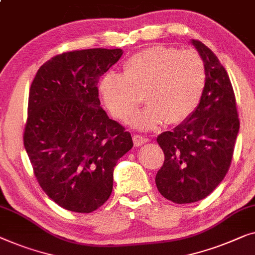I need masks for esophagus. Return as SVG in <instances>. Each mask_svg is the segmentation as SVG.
<instances>
[{
	"label": "esophagus",
	"mask_w": 255,
	"mask_h": 255,
	"mask_svg": "<svg viewBox=\"0 0 255 255\" xmlns=\"http://www.w3.org/2000/svg\"><path fill=\"white\" fill-rule=\"evenodd\" d=\"M132 141H134V144L136 146H139V145L144 144V143L148 142L149 139L146 137H143L142 135H134L132 136Z\"/></svg>",
	"instance_id": "obj_1"
}]
</instances>
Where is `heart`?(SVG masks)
I'll return each instance as SVG.
<instances>
[{
	"label": "heart",
	"instance_id": "1",
	"mask_svg": "<svg viewBox=\"0 0 255 255\" xmlns=\"http://www.w3.org/2000/svg\"><path fill=\"white\" fill-rule=\"evenodd\" d=\"M206 87V64L199 53L155 45L125 61L124 74L107 71L98 89L107 110L124 123L137 110L143 93L148 105L131 124L138 129H150L163 121L179 125L191 118Z\"/></svg>",
	"mask_w": 255,
	"mask_h": 255
}]
</instances>
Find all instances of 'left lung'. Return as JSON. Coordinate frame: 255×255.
Returning a JSON list of instances; mask_svg holds the SVG:
<instances>
[{"label":"left lung","instance_id":"left-lung-1","mask_svg":"<svg viewBox=\"0 0 255 255\" xmlns=\"http://www.w3.org/2000/svg\"><path fill=\"white\" fill-rule=\"evenodd\" d=\"M192 44L207 69L202 100L191 118L157 137L165 158L156 174V186L165 199L178 204L207 198L220 185L231 165L239 131L227 70L206 45L194 39Z\"/></svg>","mask_w":255,"mask_h":255}]
</instances>
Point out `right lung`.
<instances>
[{
    "instance_id": "1",
    "label": "right lung",
    "mask_w": 255,
    "mask_h": 255,
    "mask_svg": "<svg viewBox=\"0 0 255 255\" xmlns=\"http://www.w3.org/2000/svg\"><path fill=\"white\" fill-rule=\"evenodd\" d=\"M123 49L62 53L39 68L28 93L23 141L34 177L64 209L89 214L109 200L130 132L100 107L98 82Z\"/></svg>"
}]
</instances>
